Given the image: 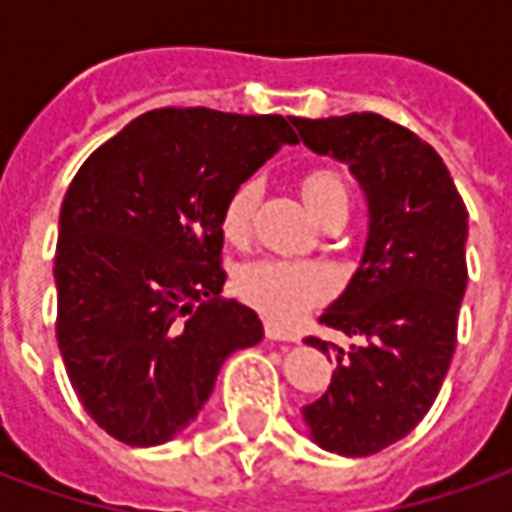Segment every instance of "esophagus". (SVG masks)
I'll use <instances>...</instances> for the list:
<instances>
[{"instance_id":"34e87169","label":"esophagus","mask_w":512,"mask_h":512,"mask_svg":"<svg viewBox=\"0 0 512 512\" xmlns=\"http://www.w3.org/2000/svg\"><path fill=\"white\" fill-rule=\"evenodd\" d=\"M266 337L268 340H282V343H296L299 340V334L288 329V326H282V323L268 321L266 323Z\"/></svg>"}]
</instances>
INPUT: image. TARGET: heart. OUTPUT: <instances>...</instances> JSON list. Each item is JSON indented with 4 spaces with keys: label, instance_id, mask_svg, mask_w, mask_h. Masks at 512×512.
<instances>
[{
    "label": "heart",
    "instance_id": "heart-1",
    "mask_svg": "<svg viewBox=\"0 0 512 512\" xmlns=\"http://www.w3.org/2000/svg\"><path fill=\"white\" fill-rule=\"evenodd\" d=\"M301 194L310 211L323 219L334 208H348V189L340 172L329 167H312L301 175ZM257 208V186L252 180L238 183L222 208V230L230 241H244L252 230ZM334 290V274L321 263L310 260H282V257H260L241 268L238 293L246 304H252L274 321H293Z\"/></svg>",
    "mask_w": 512,
    "mask_h": 512
}]
</instances>
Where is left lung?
<instances>
[{
    "label": "left lung",
    "instance_id": "obj_1",
    "mask_svg": "<svg viewBox=\"0 0 512 512\" xmlns=\"http://www.w3.org/2000/svg\"><path fill=\"white\" fill-rule=\"evenodd\" d=\"M304 145L345 161L370 205L365 257L318 323L362 345L334 359L326 395L301 408L312 439L351 458L373 455L417 428L439 395L458 343L469 213L447 164L406 126L373 112L293 117Z\"/></svg>",
    "mask_w": 512,
    "mask_h": 512
}]
</instances>
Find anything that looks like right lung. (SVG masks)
<instances>
[{"label": "right lung", "mask_w": 512, "mask_h": 512, "mask_svg": "<svg viewBox=\"0 0 512 512\" xmlns=\"http://www.w3.org/2000/svg\"><path fill=\"white\" fill-rule=\"evenodd\" d=\"M288 142L299 136L282 115L167 106L131 120L71 180L54 252L57 345L112 439H172L224 359L263 340L255 312L219 299L222 208Z\"/></svg>", "instance_id": "1"}]
</instances>
